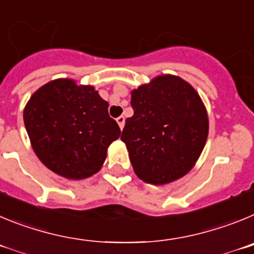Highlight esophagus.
Returning <instances> with one entry per match:
<instances>
[{
    "mask_svg": "<svg viewBox=\"0 0 254 254\" xmlns=\"http://www.w3.org/2000/svg\"><path fill=\"white\" fill-rule=\"evenodd\" d=\"M116 122H118L120 129H123V127H124V125H125V118H124V116H119V118L116 119Z\"/></svg>",
    "mask_w": 254,
    "mask_h": 254,
    "instance_id": "34e87169",
    "label": "esophagus"
}]
</instances>
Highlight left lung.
Instances as JSON below:
<instances>
[{
	"label": "left lung",
	"instance_id": "obj_1",
	"mask_svg": "<svg viewBox=\"0 0 254 254\" xmlns=\"http://www.w3.org/2000/svg\"><path fill=\"white\" fill-rule=\"evenodd\" d=\"M134 115L122 140L134 172L152 185L186 175L200 157L209 131L206 109L192 86L176 76H159L131 92Z\"/></svg>",
	"mask_w": 254,
	"mask_h": 254
}]
</instances>
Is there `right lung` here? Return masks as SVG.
<instances>
[{
	"instance_id": "right-lung-1",
	"label": "right lung",
	"mask_w": 254,
	"mask_h": 254,
	"mask_svg": "<svg viewBox=\"0 0 254 254\" xmlns=\"http://www.w3.org/2000/svg\"><path fill=\"white\" fill-rule=\"evenodd\" d=\"M109 104L92 86L56 79L30 97L24 123L34 152L45 166L70 180L99 172L107 148L120 136Z\"/></svg>"
}]
</instances>
